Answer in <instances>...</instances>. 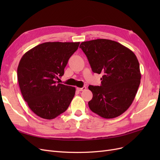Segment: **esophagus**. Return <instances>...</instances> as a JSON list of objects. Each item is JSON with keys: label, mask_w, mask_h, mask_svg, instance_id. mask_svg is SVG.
<instances>
[{"label": "esophagus", "mask_w": 160, "mask_h": 160, "mask_svg": "<svg viewBox=\"0 0 160 160\" xmlns=\"http://www.w3.org/2000/svg\"><path fill=\"white\" fill-rule=\"evenodd\" d=\"M86 88H87L86 87H83V88H77L76 89H77V90L78 91H83L85 90Z\"/></svg>", "instance_id": "34e87169"}]
</instances>
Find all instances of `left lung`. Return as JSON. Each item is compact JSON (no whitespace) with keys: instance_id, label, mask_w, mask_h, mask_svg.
Returning a JSON list of instances; mask_svg holds the SVG:
<instances>
[{"instance_id":"8db88e82","label":"left lung","mask_w":160,"mask_h":160,"mask_svg":"<svg viewBox=\"0 0 160 160\" xmlns=\"http://www.w3.org/2000/svg\"><path fill=\"white\" fill-rule=\"evenodd\" d=\"M94 72L102 74L101 86L89 85L90 109L105 119L117 118L132 105L141 80L134 52L120 43L104 38L82 42L79 47Z\"/></svg>"}]
</instances>
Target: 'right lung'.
Listing matches in <instances>:
<instances>
[{
  "label": "right lung",
  "instance_id": "1",
  "mask_svg": "<svg viewBox=\"0 0 160 160\" xmlns=\"http://www.w3.org/2000/svg\"><path fill=\"white\" fill-rule=\"evenodd\" d=\"M79 42H47L28 51L17 68V77L23 99L38 117L57 118L67 109L75 88L57 83L64 75L71 56Z\"/></svg>",
  "mask_w": 160,
  "mask_h": 160
}]
</instances>
